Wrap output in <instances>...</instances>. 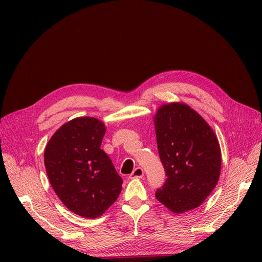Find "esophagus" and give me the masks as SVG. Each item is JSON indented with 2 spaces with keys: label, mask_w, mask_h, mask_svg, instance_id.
Returning <instances> with one entry per match:
<instances>
[{
  "label": "esophagus",
  "mask_w": 262,
  "mask_h": 262,
  "mask_svg": "<svg viewBox=\"0 0 262 262\" xmlns=\"http://www.w3.org/2000/svg\"><path fill=\"white\" fill-rule=\"evenodd\" d=\"M144 176V171H143V169H142L141 167H137L136 169H134L133 171H132V173L131 175L129 176L131 179H134V178H142Z\"/></svg>",
  "instance_id": "esophagus-1"
}]
</instances>
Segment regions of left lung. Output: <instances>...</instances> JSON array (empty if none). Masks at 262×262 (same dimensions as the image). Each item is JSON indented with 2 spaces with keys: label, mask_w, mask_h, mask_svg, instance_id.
<instances>
[{
  "label": "left lung",
  "mask_w": 262,
  "mask_h": 262,
  "mask_svg": "<svg viewBox=\"0 0 262 262\" xmlns=\"http://www.w3.org/2000/svg\"><path fill=\"white\" fill-rule=\"evenodd\" d=\"M158 154L166 180L156 199L173 213L192 210L215 188L221 149L210 125L185 104L164 105L155 116Z\"/></svg>",
  "instance_id": "obj_1"
}]
</instances>
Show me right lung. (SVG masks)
I'll use <instances>...</instances> for the list:
<instances>
[{"mask_svg": "<svg viewBox=\"0 0 262 262\" xmlns=\"http://www.w3.org/2000/svg\"><path fill=\"white\" fill-rule=\"evenodd\" d=\"M105 132V124L97 119L76 118L63 124L45 149L54 192L70 211L87 219L104 214L122 188V178L100 148Z\"/></svg>", "mask_w": 262, "mask_h": 262, "instance_id": "1", "label": "right lung"}]
</instances>
